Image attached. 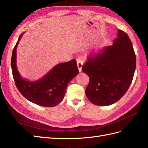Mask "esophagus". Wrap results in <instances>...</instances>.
Returning <instances> with one entry per match:
<instances>
[{"label": "esophagus", "instance_id": "esophagus-1", "mask_svg": "<svg viewBox=\"0 0 148 148\" xmlns=\"http://www.w3.org/2000/svg\"><path fill=\"white\" fill-rule=\"evenodd\" d=\"M83 63H84V61L81 58H77V67L79 71H81L82 70V67L83 65Z\"/></svg>", "mask_w": 148, "mask_h": 148}]
</instances>
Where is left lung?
I'll return each instance as SVG.
<instances>
[{"instance_id": "left-lung-1", "label": "left lung", "mask_w": 148, "mask_h": 148, "mask_svg": "<svg viewBox=\"0 0 148 148\" xmlns=\"http://www.w3.org/2000/svg\"><path fill=\"white\" fill-rule=\"evenodd\" d=\"M136 69V55L127 34L118 30L113 44L89 56L82 71L89 77L88 99L97 106L116 103L127 92Z\"/></svg>"}]
</instances>
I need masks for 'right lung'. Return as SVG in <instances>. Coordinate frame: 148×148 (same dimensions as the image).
Returning <instances> with one entry per match:
<instances>
[{"label":"right lung","mask_w":148,"mask_h":148,"mask_svg":"<svg viewBox=\"0 0 148 148\" xmlns=\"http://www.w3.org/2000/svg\"><path fill=\"white\" fill-rule=\"evenodd\" d=\"M15 45L11 58V67L15 84L18 90L29 101L44 107H54L64 99L66 88L78 73L76 60L58 64L39 81L30 82L22 79L16 67V49L21 36Z\"/></svg>","instance_id":"obj_1"}]
</instances>
